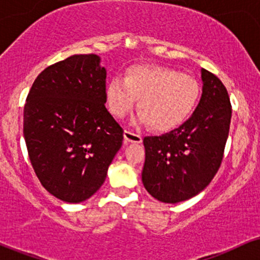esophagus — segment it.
Returning <instances> with one entry per match:
<instances>
[{
    "label": "esophagus",
    "instance_id": "34e87169",
    "mask_svg": "<svg viewBox=\"0 0 260 260\" xmlns=\"http://www.w3.org/2000/svg\"><path fill=\"white\" fill-rule=\"evenodd\" d=\"M124 137V143L128 144V143H142V136L138 133H134L132 131L126 129L123 133Z\"/></svg>",
    "mask_w": 260,
    "mask_h": 260
}]
</instances>
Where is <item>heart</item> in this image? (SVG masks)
Listing matches in <instances>:
<instances>
[{
  "label": "heart",
  "mask_w": 260,
  "mask_h": 260,
  "mask_svg": "<svg viewBox=\"0 0 260 260\" xmlns=\"http://www.w3.org/2000/svg\"><path fill=\"white\" fill-rule=\"evenodd\" d=\"M199 96L201 84L194 77L162 66L132 67L124 79L113 78L106 86L107 106L116 117H124L139 99L137 122L159 132L183 124Z\"/></svg>",
  "instance_id": "obj_1"
}]
</instances>
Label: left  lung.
I'll return each instance as SVG.
<instances>
[{
  "label": "left lung",
  "mask_w": 260,
  "mask_h": 260,
  "mask_svg": "<svg viewBox=\"0 0 260 260\" xmlns=\"http://www.w3.org/2000/svg\"><path fill=\"white\" fill-rule=\"evenodd\" d=\"M203 92L188 120L162 136L145 137L142 181L157 201L180 203L201 193L216 175L231 122L225 85L202 68Z\"/></svg>",
  "instance_id": "obj_1"
}]
</instances>
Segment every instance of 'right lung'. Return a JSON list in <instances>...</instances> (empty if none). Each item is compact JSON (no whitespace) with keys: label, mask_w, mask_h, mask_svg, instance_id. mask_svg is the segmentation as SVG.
<instances>
[{"label":"right lung","mask_w":260,"mask_h":260,"mask_svg":"<svg viewBox=\"0 0 260 260\" xmlns=\"http://www.w3.org/2000/svg\"><path fill=\"white\" fill-rule=\"evenodd\" d=\"M100 57L73 55L49 66L26 96L23 133L39 181L56 198L84 202L105 181L123 129L105 107Z\"/></svg>","instance_id":"right-lung-1"}]
</instances>
